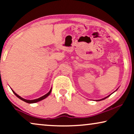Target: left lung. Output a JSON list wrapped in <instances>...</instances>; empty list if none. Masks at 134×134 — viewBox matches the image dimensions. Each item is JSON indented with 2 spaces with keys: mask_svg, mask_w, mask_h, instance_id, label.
<instances>
[{
  "mask_svg": "<svg viewBox=\"0 0 134 134\" xmlns=\"http://www.w3.org/2000/svg\"><path fill=\"white\" fill-rule=\"evenodd\" d=\"M111 94L109 95V96H107V97H105V98H102V99H99V100H99H99H104V99H106V98H108V97H109L110 96ZM97 100H96V101H97Z\"/></svg>",
  "mask_w": 134,
  "mask_h": 134,
  "instance_id": "8db88e82",
  "label": "left lung"
}]
</instances>
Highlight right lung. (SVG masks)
Here are the masks:
<instances>
[{
	"instance_id": "right-lung-1",
	"label": "right lung",
	"mask_w": 134,
	"mask_h": 134,
	"mask_svg": "<svg viewBox=\"0 0 134 134\" xmlns=\"http://www.w3.org/2000/svg\"><path fill=\"white\" fill-rule=\"evenodd\" d=\"M12 90L13 91V92L14 94H15L16 96L18 97V98H19L20 99H21L22 100H23V101H24V102H27V103H29V104H33V103H36V102H39V101H40V100H43V99H44L45 98H46L49 95L51 94V91H52V88H51V89L50 90V91H49V92L47 93V94H46L45 95H44V96H43L40 97V98H38V99H34V100H27V99H24V98H21V97L20 96H19V95H18V94H16V93L15 92H14V91L12 89Z\"/></svg>"
}]
</instances>
